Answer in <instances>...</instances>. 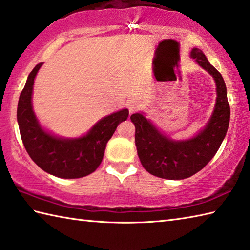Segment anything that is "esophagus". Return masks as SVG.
Here are the masks:
<instances>
[{"mask_svg":"<svg viewBox=\"0 0 250 250\" xmlns=\"http://www.w3.org/2000/svg\"><path fill=\"white\" fill-rule=\"evenodd\" d=\"M126 106L127 109H128L129 113H133L138 109V101H136L135 99H130V100L126 102Z\"/></svg>","mask_w":250,"mask_h":250,"instance_id":"34e87169","label":"esophagus"}]
</instances>
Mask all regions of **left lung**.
I'll use <instances>...</instances> for the list:
<instances>
[{"label":"left lung","instance_id":"1","mask_svg":"<svg viewBox=\"0 0 250 250\" xmlns=\"http://www.w3.org/2000/svg\"><path fill=\"white\" fill-rule=\"evenodd\" d=\"M190 54L212 75L216 84L215 107L205 128L191 139L174 141L160 133L141 113L130 116L136 127L135 144L141 164L150 174L167 180H184L204 168L219 150L229 124V104L222 75L201 50L192 49Z\"/></svg>","mask_w":250,"mask_h":250}]
</instances>
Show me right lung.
Returning <instances> with one entry per match:
<instances>
[{
    "mask_svg": "<svg viewBox=\"0 0 250 250\" xmlns=\"http://www.w3.org/2000/svg\"><path fill=\"white\" fill-rule=\"evenodd\" d=\"M41 65L31 70L18 100L17 122L22 144L32 161L44 172L61 178L87 176L100 166L107 141L129 112L123 109L103 117L83 137H55L42 128L32 110V88Z\"/></svg>",
    "mask_w": 250,
    "mask_h": 250,
    "instance_id": "obj_1",
    "label": "right lung"
}]
</instances>
